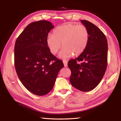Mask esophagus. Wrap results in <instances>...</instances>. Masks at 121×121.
Wrapping results in <instances>:
<instances>
[{
  "label": "esophagus",
  "mask_w": 121,
  "mask_h": 121,
  "mask_svg": "<svg viewBox=\"0 0 121 121\" xmlns=\"http://www.w3.org/2000/svg\"><path fill=\"white\" fill-rule=\"evenodd\" d=\"M63 64H64V66L65 67H67V66H68V62H67V60H63Z\"/></svg>",
  "instance_id": "obj_1"
}]
</instances>
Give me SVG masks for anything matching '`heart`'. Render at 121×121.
<instances>
[{
    "label": "heart",
    "instance_id": "heart-1",
    "mask_svg": "<svg viewBox=\"0 0 121 121\" xmlns=\"http://www.w3.org/2000/svg\"><path fill=\"white\" fill-rule=\"evenodd\" d=\"M90 34L85 26L67 23L59 26L53 30V35L48 36L46 44L53 54L58 52L62 43L63 47L59 54L63 59L81 54L89 43Z\"/></svg>",
    "mask_w": 121,
    "mask_h": 121
}]
</instances>
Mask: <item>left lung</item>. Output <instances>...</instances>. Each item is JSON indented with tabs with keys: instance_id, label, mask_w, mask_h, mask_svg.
Returning <instances> with one entry per match:
<instances>
[{
	"instance_id": "obj_1",
	"label": "left lung",
	"mask_w": 121,
	"mask_h": 121,
	"mask_svg": "<svg viewBox=\"0 0 121 121\" xmlns=\"http://www.w3.org/2000/svg\"><path fill=\"white\" fill-rule=\"evenodd\" d=\"M81 22L89 30L90 38L85 50L78 57L68 63L71 71L70 82L73 87L81 91H90L97 86L107 68L108 43L101 30L86 20ZM77 61H82L78 64Z\"/></svg>"
}]
</instances>
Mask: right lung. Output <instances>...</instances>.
Here are the masks:
<instances>
[{
  "mask_svg": "<svg viewBox=\"0 0 121 121\" xmlns=\"http://www.w3.org/2000/svg\"><path fill=\"white\" fill-rule=\"evenodd\" d=\"M54 28L46 20L26 26L16 40L14 65L20 80L28 91L44 95L52 90L59 70L64 65L51 53L46 44Z\"/></svg>",
  "mask_w": 121,
  "mask_h": 121,
  "instance_id": "obj_1",
  "label": "right lung"
}]
</instances>
